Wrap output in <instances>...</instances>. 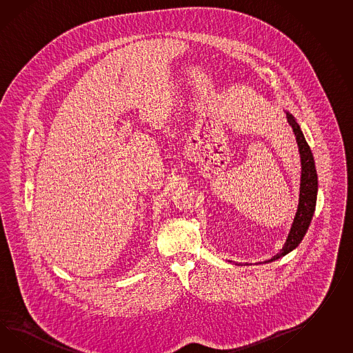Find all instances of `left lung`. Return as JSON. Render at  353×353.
Listing matches in <instances>:
<instances>
[{
  "label": "left lung",
  "instance_id": "left-lung-1",
  "mask_svg": "<svg viewBox=\"0 0 353 353\" xmlns=\"http://www.w3.org/2000/svg\"><path fill=\"white\" fill-rule=\"evenodd\" d=\"M287 120L291 125L296 141L299 145V152L301 157V183H300V200H299V208L297 213L293 219L291 231L288 233L287 241L284 243L283 249L281 250L274 258L268 260L273 261L276 259L282 258L291 252L292 250L296 249L300 242H301L303 236L309 230L312 215L315 212L316 207V196H318V174H316V168H315V162H314V155L311 153L309 144L306 143V139L302 134L301 129L299 123L294 120L292 114L287 112ZM267 263V261H265Z\"/></svg>",
  "mask_w": 353,
  "mask_h": 353
}]
</instances>
